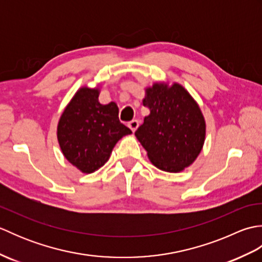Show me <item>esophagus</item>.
<instances>
[{"label":"esophagus","instance_id":"34e87169","mask_svg":"<svg viewBox=\"0 0 262 262\" xmlns=\"http://www.w3.org/2000/svg\"><path fill=\"white\" fill-rule=\"evenodd\" d=\"M138 125H140V122H138L137 119H133L132 121L128 122V127H129L133 132H135L137 129Z\"/></svg>","mask_w":262,"mask_h":262}]
</instances>
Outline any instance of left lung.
<instances>
[{
	"label": "left lung",
	"mask_w": 262,
	"mask_h": 262,
	"mask_svg": "<svg viewBox=\"0 0 262 262\" xmlns=\"http://www.w3.org/2000/svg\"><path fill=\"white\" fill-rule=\"evenodd\" d=\"M149 109L135 136L158 169L178 173L202 152L206 121L196 100L180 83L155 82L145 89Z\"/></svg>",
	"instance_id": "1"
}]
</instances>
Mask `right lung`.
I'll return each mask as SVG.
<instances>
[{
  "mask_svg": "<svg viewBox=\"0 0 262 262\" xmlns=\"http://www.w3.org/2000/svg\"><path fill=\"white\" fill-rule=\"evenodd\" d=\"M99 94V86L80 88L57 124L60 151L72 165L86 174L104 165L117 142L132 134L119 121L117 103H100Z\"/></svg>",
  "mask_w": 262,
  "mask_h": 262,
  "instance_id": "1",
  "label": "right lung"
}]
</instances>
